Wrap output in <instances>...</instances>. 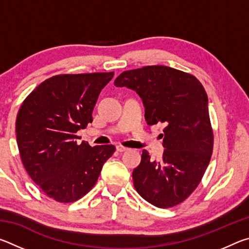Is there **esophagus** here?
Masks as SVG:
<instances>
[{"label": "esophagus", "mask_w": 249, "mask_h": 249, "mask_svg": "<svg viewBox=\"0 0 249 249\" xmlns=\"http://www.w3.org/2000/svg\"><path fill=\"white\" fill-rule=\"evenodd\" d=\"M128 148H126V147H124V146H117L116 147V150L119 151V153H123V151H125V150H127Z\"/></svg>", "instance_id": "34e87169"}]
</instances>
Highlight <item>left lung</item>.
I'll return each instance as SVG.
<instances>
[{
    "label": "left lung",
    "mask_w": 249,
    "mask_h": 249,
    "mask_svg": "<svg viewBox=\"0 0 249 249\" xmlns=\"http://www.w3.org/2000/svg\"><path fill=\"white\" fill-rule=\"evenodd\" d=\"M115 87L136 91L145 105L148 125L163 123L161 159L142 150L133 170L134 187L157 208H172L196 190L213 151L208 94L195 75L166 66L127 70L115 79Z\"/></svg>",
    "instance_id": "1"
}]
</instances>
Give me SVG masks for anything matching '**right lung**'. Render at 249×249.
Here are the masks:
<instances>
[{"instance_id": "add662e5", "label": "right lung", "mask_w": 249, "mask_h": 249, "mask_svg": "<svg viewBox=\"0 0 249 249\" xmlns=\"http://www.w3.org/2000/svg\"><path fill=\"white\" fill-rule=\"evenodd\" d=\"M114 72L58 74L24 100L16 117V140L25 170L46 196L70 203L98 181L113 145L78 144L77 132L92 123L101 90Z\"/></svg>"}]
</instances>
